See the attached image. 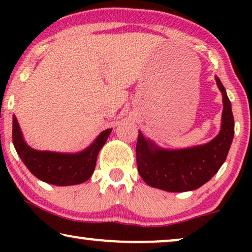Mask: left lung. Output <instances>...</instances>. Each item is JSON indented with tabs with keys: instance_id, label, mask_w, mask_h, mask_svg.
I'll return each mask as SVG.
<instances>
[{
	"instance_id": "obj_1",
	"label": "left lung",
	"mask_w": 252,
	"mask_h": 252,
	"mask_svg": "<svg viewBox=\"0 0 252 252\" xmlns=\"http://www.w3.org/2000/svg\"><path fill=\"white\" fill-rule=\"evenodd\" d=\"M216 80L222 93L223 110L221 130L211 142L187 149L165 150L147 141L139 132L137 171L150 187L172 192L194 190L208 182L226 160L234 136V117L225 88L218 78Z\"/></svg>"
}]
</instances>
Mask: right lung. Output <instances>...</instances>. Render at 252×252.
Returning a JSON list of instances; mask_svg holds the SVG:
<instances>
[{
  "label": "right lung",
  "instance_id": "right-lung-1",
  "mask_svg": "<svg viewBox=\"0 0 252 252\" xmlns=\"http://www.w3.org/2000/svg\"><path fill=\"white\" fill-rule=\"evenodd\" d=\"M112 128H108L96 137L94 143L79 154H58L37 151L23 140L18 122L13 117L12 142L23 163L37 179L54 186H71L87 181L96 166L101 148L108 140Z\"/></svg>",
  "mask_w": 252,
  "mask_h": 252
}]
</instances>
